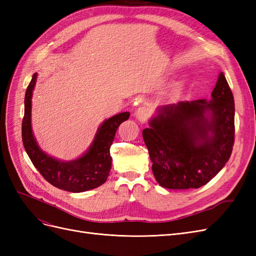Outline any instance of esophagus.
Segmentation results:
<instances>
[{
  "label": "esophagus",
  "mask_w": 256,
  "mask_h": 256,
  "mask_svg": "<svg viewBox=\"0 0 256 256\" xmlns=\"http://www.w3.org/2000/svg\"><path fill=\"white\" fill-rule=\"evenodd\" d=\"M136 118L141 122H145L150 118V110L145 106L140 108V109H138L136 112Z\"/></svg>",
  "instance_id": "esophagus-1"
}]
</instances>
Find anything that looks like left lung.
<instances>
[{
  "instance_id": "8db88e82",
  "label": "left lung",
  "mask_w": 256,
  "mask_h": 256,
  "mask_svg": "<svg viewBox=\"0 0 256 256\" xmlns=\"http://www.w3.org/2000/svg\"><path fill=\"white\" fill-rule=\"evenodd\" d=\"M212 97L210 102L198 99L162 106L150 128L143 130L152 173L162 187L200 188L228 161L235 140V104L223 72Z\"/></svg>"
}]
</instances>
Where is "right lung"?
<instances>
[{
	"label": "right lung",
	"instance_id": "obj_1",
	"mask_svg": "<svg viewBox=\"0 0 256 256\" xmlns=\"http://www.w3.org/2000/svg\"><path fill=\"white\" fill-rule=\"evenodd\" d=\"M37 74H33L24 97V116L22 120V142L34 166L46 180L54 187L69 192H83L95 189L106 182L109 176L112 158L110 147L116 130L122 122L129 118L128 112H122L104 122L99 127L95 140L86 154L70 162H62L46 154L38 147L30 128V102Z\"/></svg>",
	"mask_w": 256,
	"mask_h": 256
}]
</instances>
